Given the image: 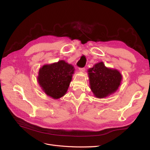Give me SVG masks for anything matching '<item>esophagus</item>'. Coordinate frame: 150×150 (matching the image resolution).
<instances>
[{"mask_svg":"<svg viewBox=\"0 0 150 150\" xmlns=\"http://www.w3.org/2000/svg\"><path fill=\"white\" fill-rule=\"evenodd\" d=\"M79 71H80V72H84V71H85V68H84V67L79 68Z\"/></svg>","mask_w":150,"mask_h":150,"instance_id":"obj_1","label":"esophagus"}]
</instances>
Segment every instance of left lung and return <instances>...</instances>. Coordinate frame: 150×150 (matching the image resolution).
I'll return each instance as SVG.
<instances>
[{"instance_id": "1", "label": "left lung", "mask_w": 150, "mask_h": 150, "mask_svg": "<svg viewBox=\"0 0 150 150\" xmlns=\"http://www.w3.org/2000/svg\"><path fill=\"white\" fill-rule=\"evenodd\" d=\"M88 76L90 88L98 98H106L116 92L122 79L118 71L106 67L103 62L89 69Z\"/></svg>"}]
</instances>
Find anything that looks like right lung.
Listing matches in <instances>:
<instances>
[{"mask_svg": "<svg viewBox=\"0 0 150 150\" xmlns=\"http://www.w3.org/2000/svg\"><path fill=\"white\" fill-rule=\"evenodd\" d=\"M74 71V68L71 64L61 60L40 67L38 81L47 96L57 99L66 93Z\"/></svg>", "mask_w": 150, "mask_h": 150, "instance_id": "add662e5", "label": "right lung"}]
</instances>
